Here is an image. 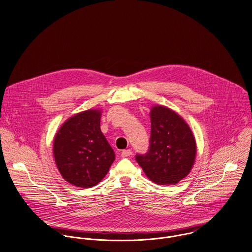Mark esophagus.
Listing matches in <instances>:
<instances>
[{
    "label": "esophagus",
    "instance_id": "1",
    "mask_svg": "<svg viewBox=\"0 0 252 252\" xmlns=\"http://www.w3.org/2000/svg\"><path fill=\"white\" fill-rule=\"evenodd\" d=\"M130 155H132V150H130V149H126V150H122V152H121V156L123 157V158H126V157H129Z\"/></svg>",
    "mask_w": 252,
    "mask_h": 252
}]
</instances>
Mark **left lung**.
<instances>
[{"label": "left lung", "instance_id": "obj_1", "mask_svg": "<svg viewBox=\"0 0 252 252\" xmlns=\"http://www.w3.org/2000/svg\"><path fill=\"white\" fill-rule=\"evenodd\" d=\"M148 150L136 161L150 180L176 184L185 178L195 161L196 143L185 121L170 108L154 107L150 112Z\"/></svg>", "mask_w": 252, "mask_h": 252}]
</instances>
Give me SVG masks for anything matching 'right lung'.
Returning <instances> with one entry per match:
<instances>
[{"label": "right lung", "mask_w": 252, "mask_h": 252, "mask_svg": "<svg viewBox=\"0 0 252 252\" xmlns=\"http://www.w3.org/2000/svg\"><path fill=\"white\" fill-rule=\"evenodd\" d=\"M100 110L73 115L59 129L53 153L64 178L77 187L90 188L105 178L115 154L100 129Z\"/></svg>", "instance_id": "right-lung-1"}]
</instances>
